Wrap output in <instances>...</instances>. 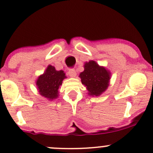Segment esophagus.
I'll return each instance as SVG.
<instances>
[{"label": "esophagus", "instance_id": "34e87169", "mask_svg": "<svg viewBox=\"0 0 153 153\" xmlns=\"http://www.w3.org/2000/svg\"><path fill=\"white\" fill-rule=\"evenodd\" d=\"M68 74H69V75L71 78H75V77L76 76L77 73L75 69H70L69 71H68Z\"/></svg>", "mask_w": 153, "mask_h": 153}]
</instances>
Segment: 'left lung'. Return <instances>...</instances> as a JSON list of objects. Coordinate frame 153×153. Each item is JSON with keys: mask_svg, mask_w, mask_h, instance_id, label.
I'll use <instances>...</instances> for the list:
<instances>
[{"mask_svg": "<svg viewBox=\"0 0 153 153\" xmlns=\"http://www.w3.org/2000/svg\"><path fill=\"white\" fill-rule=\"evenodd\" d=\"M81 82L86 86L88 95L99 96L104 92L109 85L111 73L104 67L90 60L84 65V71L79 75Z\"/></svg>", "mask_w": 153, "mask_h": 153, "instance_id": "obj_1", "label": "left lung"}]
</instances>
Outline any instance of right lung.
I'll list each match as a JSON object with an SVG mask.
<instances>
[{
	"label": "right lung",
	"mask_w": 153,
	"mask_h": 153,
	"mask_svg": "<svg viewBox=\"0 0 153 153\" xmlns=\"http://www.w3.org/2000/svg\"><path fill=\"white\" fill-rule=\"evenodd\" d=\"M63 71H56L52 65H48L44 74L38 77L36 84L41 96L48 100H53L58 97V89L66 78Z\"/></svg>",
	"instance_id": "right-lung-1"
}]
</instances>
